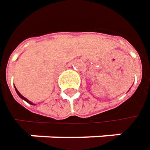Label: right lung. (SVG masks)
<instances>
[{
    "label": "right lung",
    "instance_id": "right-lung-1",
    "mask_svg": "<svg viewBox=\"0 0 150 150\" xmlns=\"http://www.w3.org/2000/svg\"><path fill=\"white\" fill-rule=\"evenodd\" d=\"M15 91H16V92H17V94L19 95V97H20V98H21L22 99H24V100H25V101H27L28 103H31V104H33V103H31L30 101H28V99H27V98H24V97H23V96H22V95H21V93H20V92H19V91H17V89H16V88H15Z\"/></svg>",
    "mask_w": 150,
    "mask_h": 150
}]
</instances>
